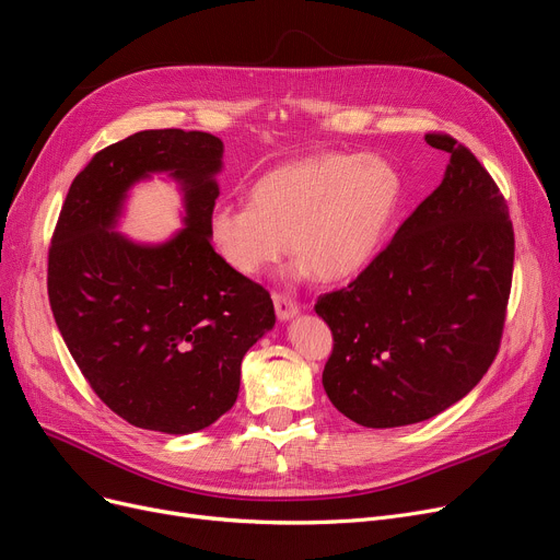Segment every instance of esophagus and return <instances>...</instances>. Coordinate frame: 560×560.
Here are the masks:
<instances>
[{
  "mask_svg": "<svg viewBox=\"0 0 560 560\" xmlns=\"http://www.w3.org/2000/svg\"><path fill=\"white\" fill-rule=\"evenodd\" d=\"M272 300H275V311H277V318L279 320H290V318H293V315H298L300 306H298V302L293 298L275 293Z\"/></svg>",
  "mask_w": 560,
  "mask_h": 560,
  "instance_id": "obj_1",
  "label": "esophagus"
}]
</instances>
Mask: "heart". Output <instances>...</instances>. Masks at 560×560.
Wrapping results in <instances>:
<instances>
[{
    "label": "heart",
    "mask_w": 560,
    "mask_h": 560,
    "mask_svg": "<svg viewBox=\"0 0 560 560\" xmlns=\"http://www.w3.org/2000/svg\"><path fill=\"white\" fill-rule=\"evenodd\" d=\"M400 194V174L380 155L315 153L262 174L247 206H217L208 235L235 275H262L290 242L295 277L340 281L373 258Z\"/></svg>",
    "instance_id": "1"
}]
</instances>
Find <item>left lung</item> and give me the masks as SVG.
<instances>
[{
    "instance_id": "left-lung-1",
    "label": "left lung",
    "mask_w": 560,
    "mask_h": 560,
    "mask_svg": "<svg viewBox=\"0 0 560 560\" xmlns=\"http://www.w3.org/2000/svg\"><path fill=\"white\" fill-rule=\"evenodd\" d=\"M425 141L451 155L442 185L366 270L315 304L334 336L325 392L363 428L448 409L488 373L503 336L515 262L505 199L465 143Z\"/></svg>"
}]
</instances>
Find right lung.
<instances>
[{"label":"right lung","mask_w":560,"mask_h":560,"mask_svg":"<svg viewBox=\"0 0 560 560\" xmlns=\"http://www.w3.org/2000/svg\"><path fill=\"white\" fill-rule=\"evenodd\" d=\"M224 143L208 132L143 130L116 141L72 180L47 252V298L84 380L130 425L197 432L235 405L240 363L275 327L267 290L210 245ZM168 171L186 189V229L135 246L108 229L125 191Z\"/></svg>","instance_id":"right-lung-1"}]
</instances>
